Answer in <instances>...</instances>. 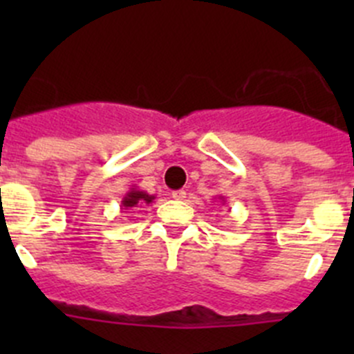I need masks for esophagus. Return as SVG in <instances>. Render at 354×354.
I'll list each match as a JSON object with an SVG mask.
<instances>
[{
  "label": "esophagus",
  "mask_w": 354,
  "mask_h": 354,
  "mask_svg": "<svg viewBox=\"0 0 354 354\" xmlns=\"http://www.w3.org/2000/svg\"><path fill=\"white\" fill-rule=\"evenodd\" d=\"M171 197H173L174 200H185V198H187V192L176 190V192H173V194H171Z\"/></svg>",
  "instance_id": "34e87169"
}]
</instances>
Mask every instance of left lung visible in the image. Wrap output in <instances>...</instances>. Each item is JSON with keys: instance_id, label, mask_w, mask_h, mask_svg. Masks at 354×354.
Listing matches in <instances>:
<instances>
[{"instance_id": "1", "label": "left lung", "mask_w": 354, "mask_h": 354, "mask_svg": "<svg viewBox=\"0 0 354 354\" xmlns=\"http://www.w3.org/2000/svg\"><path fill=\"white\" fill-rule=\"evenodd\" d=\"M219 200H223V203H224V202H226V200H224V197H223V195H219Z\"/></svg>"}]
</instances>
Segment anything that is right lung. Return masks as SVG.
<instances>
[{"mask_svg": "<svg viewBox=\"0 0 354 354\" xmlns=\"http://www.w3.org/2000/svg\"><path fill=\"white\" fill-rule=\"evenodd\" d=\"M154 195H149L147 192L144 190H138L137 187L130 188V190L124 194L123 200H121V209L123 210H137L140 209V207L144 205H149V203L154 202Z\"/></svg>", "mask_w": 354, "mask_h": 354, "instance_id": "1", "label": "right lung"}]
</instances>
